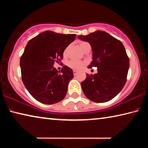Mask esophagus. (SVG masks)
I'll use <instances>...</instances> for the list:
<instances>
[{
    "label": "esophagus",
    "mask_w": 148,
    "mask_h": 148,
    "mask_svg": "<svg viewBox=\"0 0 148 148\" xmlns=\"http://www.w3.org/2000/svg\"><path fill=\"white\" fill-rule=\"evenodd\" d=\"M77 73V71H76V70H74V71H73L74 75H76Z\"/></svg>",
    "instance_id": "obj_1"
}]
</instances>
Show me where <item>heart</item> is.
<instances>
[{
  "label": "heart",
  "instance_id": "b5f03b06",
  "mask_svg": "<svg viewBox=\"0 0 148 148\" xmlns=\"http://www.w3.org/2000/svg\"><path fill=\"white\" fill-rule=\"evenodd\" d=\"M79 45L80 48L83 50L84 51H85V50H86V49L87 48V47L90 46V44L88 43V42H84V41L80 42ZM68 49H69V47H67L64 50V51H63L64 56H66V55L67 51H68ZM66 64H67V66L70 67L71 69L78 70V69H82V67L84 66V62L83 61H77V60H71V61H69L68 62H67Z\"/></svg>",
  "mask_w": 148,
  "mask_h": 148
}]
</instances>
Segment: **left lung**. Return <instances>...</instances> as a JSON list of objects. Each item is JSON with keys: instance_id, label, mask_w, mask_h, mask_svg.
<instances>
[{"instance_id": "obj_1", "label": "left lung", "mask_w": 148, "mask_h": 148, "mask_svg": "<svg viewBox=\"0 0 148 148\" xmlns=\"http://www.w3.org/2000/svg\"><path fill=\"white\" fill-rule=\"evenodd\" d=\"M79 39L88 42L92 51V61L88 68L97 67L98 72L86 74L81 83L87 99L95 102H106L114 98L127 82L129 59L122 42L105 31H97Z\"/></svg>"}]
</instances>
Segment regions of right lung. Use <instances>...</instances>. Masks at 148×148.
I'll use <instances>...</instances> for the list:
<instances>
[{
    "instance_id": "right-lung-1",
    "label": "right lung",
    "mask_w": 148,
    "mask_h": 148,
    "mask_svg": "<svg viewBox=\"0 0 148 148\" xmlns=\"http://www.w3.org/2000/svg\"><path fill=\"white\" fill-rule=\"evenodd\" d=\"M76 36L74 34L46 31L28 42L20 58L21 78L27 91L36 101L52 104L66 96L73 72L66 65L58 72L53 64L61 61L64 50Z\"/></svg>"
}]
</instances>
